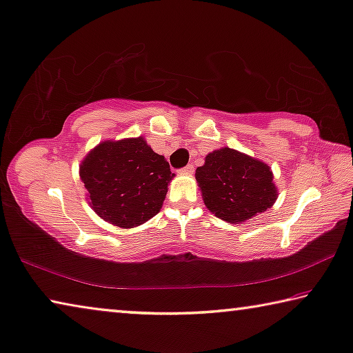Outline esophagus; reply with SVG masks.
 <instances>
[{
	"mask_svg": "<svg viewBox=\"0 0 353 353\" xmlns=\"http://www.w3.org/2000/svg\"><path fill=\"white\" fill-rule=\"evenodd\" d=\"M193 171H194V166L192 165V163H190V165H187V166L182 168V172H185V174H192Z\"/></svg>",
	"mask_w": 353,
	"mask_h": 353,
	"instance_id": "esophagus-1",
	"label": "esophagus"
}]
</instances>
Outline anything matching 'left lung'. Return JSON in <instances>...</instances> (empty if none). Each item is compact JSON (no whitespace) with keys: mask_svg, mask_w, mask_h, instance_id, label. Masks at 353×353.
<instances>
[{"mask_svg":"<svg viewBox=\"0 0 353 353\" xmlns=\"http://www.w3.org/2000/svg\"><path fill=\"white\" fill-rule=\"evenodd\" d=\"M194 177L206 208L225 222L249 220L277 198L270 166L228 147L209 154Z\"/></svg>","mask_w":353,"mask_h":353,"instance_id":"left-lung-1","label":"left lung"}]
</instances>
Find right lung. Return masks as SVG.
<instances>
[{
    "label": "right lung",
    "mask_w": 353,
    "mask_h": 353,
    "mask_svg": "<svg viewBox=\"0 0 353 353\" xmlns=\"http://www.w3.org/2000/svg\"><path fill=\"white\" fill-rule=\"evenodd\" d=\"M172 177L170 163L143 138L101 143L81 165L94 212L120 228L138 227L159 214Z\"/></svg>",
    "instance_id": "right-lung-1"
}]
</instances>
